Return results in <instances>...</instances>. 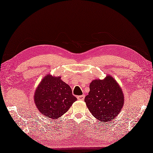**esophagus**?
<instances>
[{
	"mask_svg": "<svg viewBox=\"0 0 153 153\" xmlns=\"http://www.w3.org/2000/svg\"><path fill=\"white\" fill-rule=\"evenodd\" d=\"M85 99V95H81V96H77V100H81L83 101Z\"/></svg>",
	"mask_w": 153,
	"mask_h": 153,
	"instance_id": "obj_1",
	"label": "esophagus"
}]
</instances>
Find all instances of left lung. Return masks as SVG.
I'll return each instance as SVG.
<instances>
[{"instance_id": "left-lung-1", "label": "left lung", "mask_w": 153, "mask_h": 153, "mask_svg": "<svg viewBox=\"0 0 153 153\" xmlns=\"http://www.w3.org/2000/svg\"><path fill=\"white\" fill-rule=\"evenodd\" d=\"M85 102L93 116L107 122L119 114L124 103V96L116 81L107 75L103 80L91 82Z\"/></svg>"}]
</instances>
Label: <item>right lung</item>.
I'll list each match as a JSON object with an SVG mask.
<instances>
[{"label":"right lung","instance_id":"right-lung-1","mask_svg":"<svg viewBox=\"0 0 153 153\" xmlns=\"http://www.w3.org/2000/svg\"><path fill=\"white\" fill-rule=\"evenodd\" d=\"M77 100L70 86L48 74L42 78L34 94V101L41 113L48 118L56 119L68 111Z\"/></svg>","mask_w":153,"mask_h":153}]
</instances>
